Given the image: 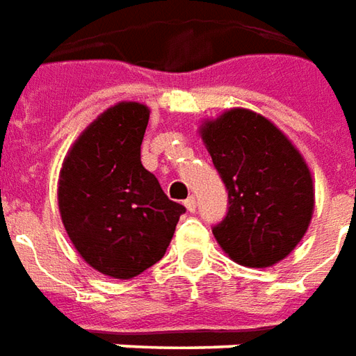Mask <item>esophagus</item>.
Here are the masks:
<instances>
[{
  "instance_id": "esophagus-1",
  "label": "esophagus",
  "mask_w": 356,
  "mask_h": 356,
  "mask_svg": "<svg viewBox=\"0 0 356 356\" xmlns=\"http://www.w3.org/2000/svg\"><path fill=\"white\" fill-rule=\"evenodd\" d=\"M184 205H186V209H188L190 213H195V209H197V201H195L193 195H190V197L184 201Z\"/></svg>"
}]
</instances>
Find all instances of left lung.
I'll return each mask as SVG.
<instances>
[{
    "label": "left lung",
    "instance_id": "left-lung-1",
    "mask_svg": "<svg viewBox=\"0 0 356 356\" xmlns=\"http://www.w3.org/2000/svg\"><path fill=\"white\" fill-rule=\"evenodd\" d=\"M228 191V213L213 234L232 261L249 268L280 263L303 239L314 211L303 155L268 118L230 109L201 126Z\"/></svg>",
    "mask_w": 356,
    "mask_h": 356
}]
</instances>
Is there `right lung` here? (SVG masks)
<instances>
[{
  "label": "right lung",
  "mask_w": 356,
  "mask_h": 356,
  "mask_svg": "<svg viewBox=\"0 0 356 356\" xmlns=\"http://www.w3.org/2000/svg\"><path fill=\"white\" fill-rule=\"evenodd\" d=\"M149 109L120 102L78 136L59 174V213L92 268L128 280L163 259L186 209L142 165Z\"/></svg>",
  "instance_id": "add662e5"
}]
</instances>
